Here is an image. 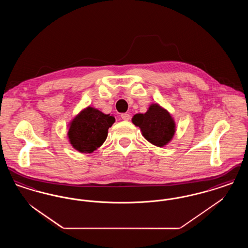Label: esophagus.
<instances>
[{
  "instance_id": "obj_1",
  "label": "esophagus",
  "mask_w": 248,
  "mask_h": 248,
  "mask_svg": "<svg viewBox=\"0 0 248 248\" xmlns=\"http://www.w3.org/2000/svg\"><path fill=\"white\" fill-rule=\"evenodd\" d=\"M121 118L124 120V121H129L131 116L128 113H123V114H121Z\"/></svg>"
}]
</instances>
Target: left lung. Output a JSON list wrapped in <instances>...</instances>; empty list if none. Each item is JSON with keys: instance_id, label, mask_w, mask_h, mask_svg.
Here are the masks:
<instances>
[{"instance_id": "left-lung-1", "label": "left lung", "mask_w": 248, "mask_h": 248, "mask_svg": "<svg viewBox=\"0 0 248 248\" xmlns=\"http://www.w3.org/2000/svg\"><path fill=\"white\" fill-rule=\"evenodd\" d=\"M132 122L141 130L143 137L157 147H164L173 139L176 132L175 121L159 104H152L146 113L134 115Z\"/></svg>"}]
</instances>
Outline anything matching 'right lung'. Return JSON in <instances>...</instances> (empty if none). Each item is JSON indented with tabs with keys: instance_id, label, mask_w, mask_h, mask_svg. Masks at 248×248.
I'll list each match as a JSON object with an SVG mask.
<instances>
[{
	"instance_id": "obj_1",
	"label": "right lung",
	"mask_w": 248,
	"mask_h": 248,
	"mask_svg": "<svg viewBox=\"0 0 248 248\" xmlns=\"http://www.w3.org/2000/svg\"><path fill=\"white\" fill-rule=\"evenodd\" d=\"M114 122L109 114L92 107L85 108L70 124L68 137L71 146L80 153H93L106 140L108 130Z\"/></svg>"
}]
</instances>
